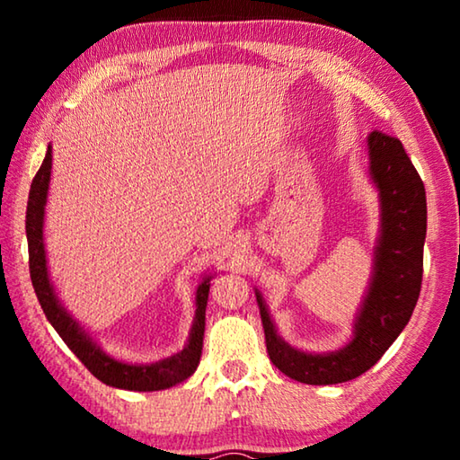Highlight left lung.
Instances as JSON below:
<instances>
[{"instance_id":"obj_1","label":"left lung","mask_w":460,"mask_h":460,"mask_svg":"<svg viewBox=\"0 0 460 460\" xmlns=\"http://www.w3.org/2000/svg\"><path fill=\"white\" fill-rule=\"evenodd\" d=\"M367 152L369 178L379 194V235L369 288L353 321V339L339 351H300L279 337L263 296L255 290L270 359L284 376L300 384H342L371 369L406 329L422 288L426 239L422 178L400 139L371 131Z\"/></svg>"}]
</instances>
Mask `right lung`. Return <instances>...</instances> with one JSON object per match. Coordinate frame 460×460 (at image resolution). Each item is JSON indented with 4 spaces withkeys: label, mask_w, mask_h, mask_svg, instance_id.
Segmentation results:
<instances>
[{
    "label": "right lung",
    "mask_w": 460,
    "mask_h": 460,
    "mask_svg": "<svg viewBox=\"0 0 460 460\" xmlns=\"http://www.w3.org/2000/svg\"><path fill=\"white\" fill-rule=\"evenodd\" d=\"M52 172V147L46 150V158L38 170L32 186H30L28 208H26V237H28V253H30V278H32L34 292L40 300L49 323L60 339L66 342L68 349L79 357L81 363L93 376L105 385L129 389V392H160L176 384L189 379L199 367L202 355V337H205V313L208 300V288H211L213 276H205L197 288V310H194V321L189 332V341L181 353L160 359L155 363L134 365L113 359L97 341L83 329L73 314L60 305L57 292L49 276V263H46L44 249V215L46 200H49V186Z\"/></svg>",
    "instance_id": "1"
}]
</instances>
